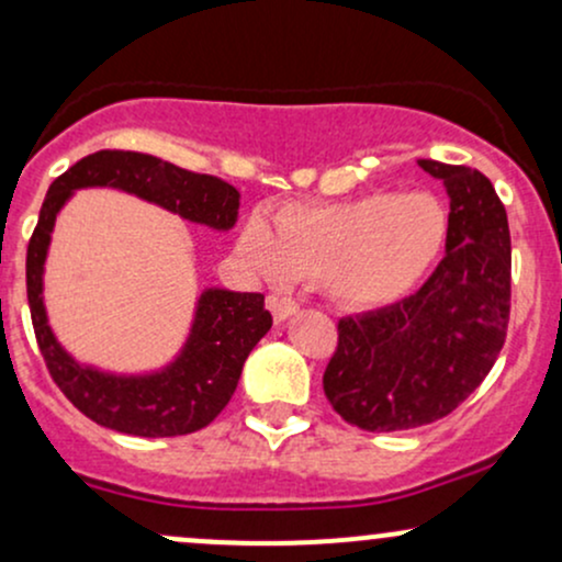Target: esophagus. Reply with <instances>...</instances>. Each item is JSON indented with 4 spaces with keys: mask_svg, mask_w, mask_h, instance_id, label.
Masks as SVG:
<instances>
[{
    "mask_svg": "<svg viewBox=\"0 0 562 562\" xmlns=\"http://www.w3.org/2000/svg\"><path fill=\"white\" fill-rule=\"evenodd\" d=\"M268 307H270V313H273L276 321H286L289 315L297 313L300 305H297V300L286 297V294H270Z\"/></svg>",
    "mask_w": 562,
    "mask_h": 562,
    "instance_id": "obj_1",
    "label": "esophagus"
}]
</instances>
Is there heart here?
<instances>
[{
    "label": "heart",
    "mask_w": 562,
    "mask_h": 562,
    "mask_svg": "<svg viewBox=\"0 0 562 562\" xmlns=\"http://www.w3.org/2000/svg\"><path fill=\"white\" fill-rule=\"evenodd\" d=\"M446 210L430 193H371L331 206H294L244 228L238 251L262 279H326L348 305L398 300L446 244Z\"/></svg>",
    "instance_id": "heart-1"
}]
</instances>
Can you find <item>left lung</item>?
Masks as SVG:
<instances>
[{
    "mask_svg": "<svg viewBox=\"0 0 562 562\" xmlns=\"http://www.w3.org/2000/svg\"><path fill=\"white\" fill-rule=\"evenodd\" d=\"M451 199L446 255L414 294L337 324L324 393L348 425L398 432L449 417L499 358L513 249L502 199L483 172L419 159Z\"/></svg>",
    "mask_w": 562,
    "mask_h": 562,
    "instance_id": "8db88e82",
    "label": "left lung"
}]
</instances>
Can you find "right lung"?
Returning <instances> with one entry per match:
<instances>
[{"label":"right lung","mask_w":562,"mask_h":562,"mask_svg":"<svg viewBox=\"0 0 562 562\" xmlns=\"http://www.w3.org/2000/svg\"><path fill=\"white\" fill-rule=\"evenodd\" d=\"M111 186L180 214L191 223L228 231L238 217V191L214 175L188 172L135 150H98L49 186L26 251V292L36 342L49 376L85 417L140 438H172L206 427L228 406L244 361L273 318L255 292L206 289L186 348L167 369L116 376L81 366L60 348L42 302V273L55 217L77 188Z\"/></svg>","instance_id":"obj_1"}]
</instances>
